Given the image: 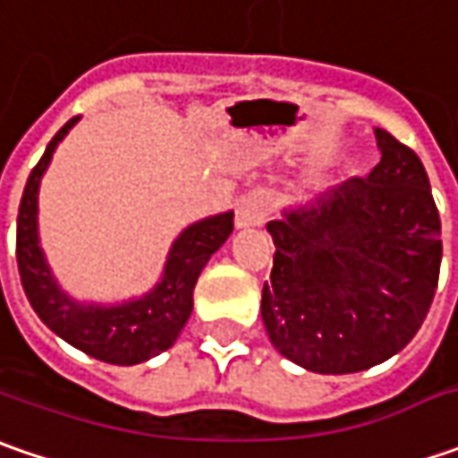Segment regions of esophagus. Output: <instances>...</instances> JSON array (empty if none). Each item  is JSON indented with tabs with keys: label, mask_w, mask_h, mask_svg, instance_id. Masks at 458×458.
<instances>
[{
	"label": "esophagus",
	"mask_w": 458,
	"mask_h": 458,
	"mask_svg": "<svg viewBox=\"0 0 458 458\" xmlns=\"http://www.w3.org/2000/svg\"><path fill=\"white\" fill-rule=\"evenodd\" d=\"M273 211V199L267 193H252L247 199L237 203V226L247 229V226H262Z\"/></svg>",
	"instance_id": "obj_1"
}]
</instances>
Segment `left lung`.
Segmentation results:
<instances>
[{
  "label": "left lung",
  "instance_id": "8db88e82",
  "mask_svg": "<svg viewBox=\"0 0 458 458\" xmlns=\"http://www.w3.org/2000/svg\"><path fill=\"white\" fill-rule=\"evenodd\" d=\"M379 163L270 221L262 288L273 346L303 369L349 375L390 360L418 334L441 270V219L420 157L375 130Z\"/></svg>",
  "mask_w": 458,
  "mask_h": 458
}]
</instances>
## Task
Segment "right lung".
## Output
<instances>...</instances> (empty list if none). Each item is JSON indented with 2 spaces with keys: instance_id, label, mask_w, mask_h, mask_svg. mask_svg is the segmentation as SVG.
Wrapping results in <instances>:
<instances>
[{
  "instance_id": "add662e5",
  "label": "right lung",
  "mask_w": 458,
  "mask_h": 458,
  "mask_svg": "<svg viewBox=\"0 0 458 458\" xmlns=\"http://www.w3.org/2000/svg\"><path fill=\"white\" fill-rule=\"evenodd\" d=\"M79 122L73 116L45 148L40 163L27 178L17 214V267L30 306L63 342L109 364H140L170 349L193 310V288L211 255L234 229V211L196 221L173 242L160 283L119 306L79 303L58 288L45 262L38 237V191L50 157L68 130Z\"/></svg>"
}]
</instances>
